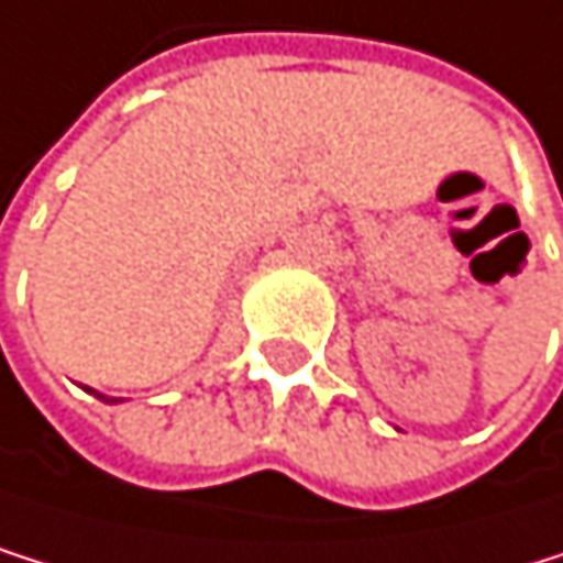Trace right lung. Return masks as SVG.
<instances>
[{
	"mask_svg": "<svg viewBox=\"0 0 563 563\" xmlns=\"http://www.w3.org/2000/svg\"><path fill=\"white\" fill-rule=\"evenodd\" d=\"M95 396H98V399H106V404H112V399H109V396H101V393H95Z\"/></svg>",
	"mask_w": 563,
	"mask_h": 563,
	"instance_id": "obj_1",
	"label": "right lung"
}]
</instances>
